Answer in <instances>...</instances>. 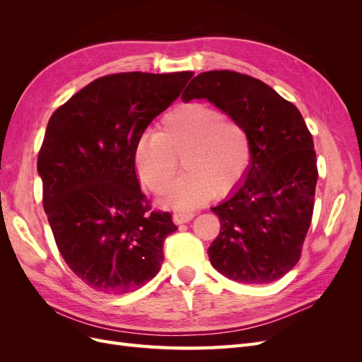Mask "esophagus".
<instances>
[{
    "instance_id": "esophagus-1",
    "label": "esophagus",
    "mask_w": 362,
    "mask_h": 362,
    "mask_svg": "<svg viewBox=\"0 0 362 362\" xmlns=\"http://www.w3.org/2000/svg\"><path fill=\"white\" fill-rule=\"evenodd\" d=\"M194 217V214L193 213H175L173 214V222L177 223V225H181V223H187V222H190L192 218Z\"/></svg>"
}]
</instances>
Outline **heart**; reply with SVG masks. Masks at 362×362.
<instances>
[{
  "instance_id": "obj_1",
  "label": "heart",
  "mask_w": 362,
  "mask_h": 362,
  "mask_svg": "<svg viewBox=\"0 0 362 362\" xmlns=\"http://www.w3.org/2000/svg\"><path fill=\"white\" fill-rule=\"evenodd\" d=\"M139 178L156 194L166 192L180 168L189 172L175 182L168 204L190 210L240 185L250 166V140L245 127L216 107L189 103L164 115L157 133L140 136L134 146Z\"/></svg>"
}]
</instances>
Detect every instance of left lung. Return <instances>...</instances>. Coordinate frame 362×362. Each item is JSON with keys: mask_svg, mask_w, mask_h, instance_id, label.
<instances>
[{"mask_svg": "<svg viewBox=\"0 0 362 362\" xmlns=\"http://www.w3.org/2000/svg\"><path fill=\"white\" fill-rule=\"evenodd\" d=\"M181 100L213 103L242 124L250 140L243 184L211 208L221 221V233L208 247L211 266L243 284L282 278L300 258L319 177L300 112L266 83L234 71L199 74Z\"/></svg>", "mask_w": 362, "mask_h": 362, "instance_id": "8db88e82", "label": "left lung"}]
</instances>
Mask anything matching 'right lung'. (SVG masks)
<instances>
[{
	"instance_id": "add662e5",
	"label": "right lung",
	"mask_w": 362,
	"mask_h": 362,
	"mask_svg": "<svg viewBox=\"0 0 362 362\" xmlns=\"http://www.w3.org/2000/svg\"><path fill=\"white\" fill-rule=\"evenodd\" d=\"M193 72L105 75L52 113L37 157L43 208L69 269L90 288L124 294L144 287L177 231L140 189L134 146L177 100Z\"/></svg>"
}]
</instances>
